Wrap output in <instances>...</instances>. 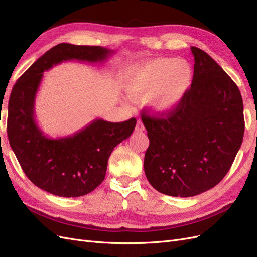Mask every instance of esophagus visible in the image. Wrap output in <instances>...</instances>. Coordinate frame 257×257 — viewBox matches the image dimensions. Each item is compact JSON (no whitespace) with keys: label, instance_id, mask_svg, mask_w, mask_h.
<instances>
[{"label":"esophagus","instance_id":"1","mask_svg":"<svg viewBox=\"0 0 257 257\" xmlns=\"http://www.w3.org/2000/svg\"><path fill=\"white\" fill-rule=\"evenodd\" d=\"M135 131H136V132H143V131H145V126H144V124H143V122H142L141 120L137 121Z\"/></svg>","mask_w":257,"mask_h":257}]
</instances>
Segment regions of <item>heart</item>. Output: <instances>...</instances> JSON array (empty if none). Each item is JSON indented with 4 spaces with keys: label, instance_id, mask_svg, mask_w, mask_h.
<instances>
[{
    "label": "heart",
    "instance_id": "1",
    "mask_svg": "<svg viewBox=\"0 0 257 257\" xmlns=\"http://www.w3.org/2000/svg\"><path fill=\"white\" fill-rule=\"evenodd\" d=\"M193 80V68L188 61L157 58L131 67L125 90L131 97H148L152 110L167 113L181 103Z\"/></svg>",
    "mask_w": 257,
    "mask_h": 257
}]
</instances>
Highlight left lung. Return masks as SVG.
<instances>
[{"label":"left lung","instance_id":"8db88e82","mask_svg":"<svg viewBox=\"0 0 257 257\" xmlns=\"http://www.w3.org/2000/svg\"><path fill=\"white\" fill-rule=\"evenodd\" d=\"M191 88L165 118L142 120L149 138L144 168L148 181L165 195L191 197L219 183L242 144L243 102L237 84L197 47Z\"/></svg>","mask_w":257,"mask_h":257}]
</instances>
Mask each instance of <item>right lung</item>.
I'll return each mask as SVG.
<instances>
[{
    "label": "right lung",
    "mask_w": 257,
    "mask_h": 257,
    "mask_svg": "<svg viewBox=\"0 0 257 257\" xmlns=\"http://www.w3.org/2000/svg\"><path fill=\"white\" fill-rule=\"evenodd\" d=\"M113 52L100 46L59 44L37 59L12 90L7 119L11 147L31 182L53 195L79 197L94 191L104 181L114 147L132 135L136 119L116 123L95 119L73 135L50 138L35 120L43 73L64 61L104 62Z\"/></svg>",
    "instance_id": "1"
}]
</instances>
